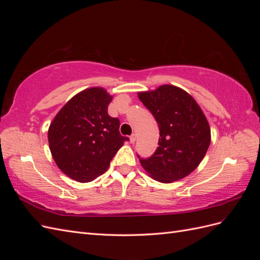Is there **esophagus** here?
Wrapping results in <instances>:
<instances>
[{"label":"esophagus","instance_id":"1","mask_svg":"<svg viewBox=\"0 0 260 260\" xmlns=\"http://www.w3.org/2000/svg\"><path fill=\"white\" fill-rule=\"evenodd\" d=\"M136 140H137V135H136V133H132V135L130 136V142L135 143Z\"/></svg>","mask_w":260,"mask_h":260}]
</instances>
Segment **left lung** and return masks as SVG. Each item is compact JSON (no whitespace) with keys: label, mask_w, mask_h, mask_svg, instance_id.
<instances>
[{"label":"left lung","mask_w":260,"mask_h":260,"mask_svg":"<svg viewBox=\"0 0 260 260\" xmlns=\"http://www.w3.org/2000/svg\"><path fill=\"white\" fill-rule=\"evenodd\" d=\"M138 96L158 123L159 141L155 153L140 162L147 174L161 183L185 178L199 167L210 144L206 116L186 91L162 84Z\"/></svg>","instance_id":"1"}]
</instances>
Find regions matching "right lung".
<instances>
[{"label": "right lung", "mask_w": 260, "mask_h": 260, "mask_svg": "<svg viewBox=\"0 0 260 260\" xmlns=\"http://www.w3.org/2000/svg\"><path fill=\"white\" fill-rule=\"evenodd\" d=\"M113 96L102 86L85 89L70 99L54 117L48 131L50 151L57 167L78 182L103 175L125 141L120 121L108 115Z\"/></svg>", "instance_id": "obj_1"}]
</instances>
